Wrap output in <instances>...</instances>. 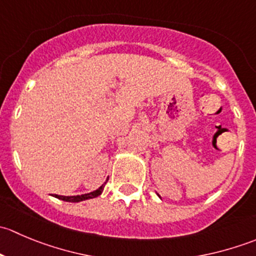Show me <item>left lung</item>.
Masks as SVG:
<instances>
[{"label": "left lung", "mask_w": 256, "mask_h": 256, "mask_svg": "<svg viewBox=\"0 0 256 256\" xmlns=\"http://www.w3.org/2000/svg\"><path fill=\"white\" fill-rule=\"evenodd\" d=\"M158 197H160V196H158Z\"/></svg>", "instance_id": "obj_1"}]
</instances>
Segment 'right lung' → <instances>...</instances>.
Returning <instances> with one entry per match:
<instances>
[{"instance_id":"obj_1","label":"right lung","mask_w":256,"mask_h":256,"mask_svg":"<svg viewBox=\"0 0 256 256\" xmlns=\"http://www.w3.org/2000/svg\"><path fill=\"white\" fill-rule=\"evenodd\" d=\"M106 183V182H105ZM105 183L104 184L100 186L98 190H92V192L90 193H85V194H80V196H58V194H54L53 197L58 198V200H66V202H72V203H76V202H82V200H92V198H95L98 197V196H100L102 193V190H104V187H105Z\"/></svg>"}]
</instances>
